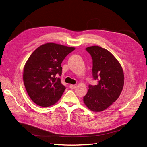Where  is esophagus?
Here are the masks:
<instances>
[{"label": "esophagus", "instance_id": "esophagus-1", "mask_svg": "<svg viewBox=\"0 0 147 147\" xmlns=\"http://www.w3.org/2000/svg\"><path fill=\"white\" fill-rule=\"evenodd\" d=\"M69 87H70V88L73 89V90H74V89H75V88H76V86L74 85V84H70Z\"/></svg>", "mask_w": 147, "mask_h": 147}]
</instances>
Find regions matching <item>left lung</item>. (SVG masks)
Masks as SVG:
<instances>
[{"mask_svg":"<svg viewBox=\"0 0 147 147\" xmlns=\"http://www.w3.org/2000/svg\"><path fill=\"white\" fill-rule=\"evenodd\" d=\"M92 59V77L96 85H89L83 102L94 112H101L116 101L124 86V73L121 64L105 48L92 46L86 48Z\"/></svg>","mask_w":147,"mask_h":147,"instance_id":"obj_1","label":"left lung"}]
</instances>
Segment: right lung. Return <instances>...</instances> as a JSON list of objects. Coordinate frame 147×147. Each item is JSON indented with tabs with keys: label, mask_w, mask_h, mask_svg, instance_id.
Returning <instances> with one entry per match:
<instances>
[{
	"label": "right lung",
	"mask_w": 147,
	"mask_h": 147,
	"mask_svg": "<svg viewBox=\"0 0 147 147\" xmlns=\"http://www.w3.org/2000/svg\"><path fill=\"white\" fill-rule=\"evenodd\" d=\"M75 50L54 43L40 46L24 67L23 81L30 98L37 105L48 107L58 101L65 90L57 75L62 74L61 63Z\"/></svg>",
	"instance_id": "1"
}]
</instances>
